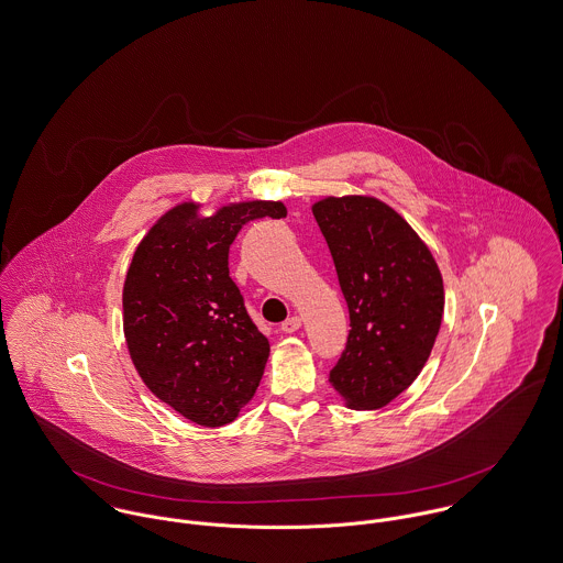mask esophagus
I'll list each match as a JSON object with an SVG mask.
<instances>
[{"instance_id": "obj_1", "label": "esophagus", "mask_w": 563, "mask_h": 563, "mask_svg": "<svg viewBox=\"0 0 563 563\" xmlns=\"http://www.w3.org/2000/svg\"><path fill=\"white\" fill-rule=\"evenodd\" d=\"M300 325H302V319H300L298 314H294V317H289V319H285V321L280 323V330H283L285 334H291V332L300 330Z\"/></svg>"}]
</instances>
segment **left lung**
Wrapping results in <instances>:
<instances>
[{
    "label": "left lung",
    "mask_w": 563,
    "mask_h": 563,
    "mask_svg": "<svg viewBox=\"0 0 563 563\" xmlns=\"http://www.w3.org/2000/svg\"><path fill=\"white\" fill-rule=\"evenodd\" d=\"M312 216L352 325L328 379L350 408H382L430 358L444 309L440 269L412 227L377 198L330 196L312 205Z\"/></svg>",
    "instance_id": "left-lung-1"
}]
</instances>
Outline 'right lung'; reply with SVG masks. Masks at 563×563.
<instances>
[{
  "label": "right lung",
  "instance_id": "obj_1",
  "mask_svg": "<svg viewBox=\"0 0 563 563\" xmlns=\"http://www.w3.org/2000/svg\"><path fill=\"white\" fill-rule=\"evenodd\" d=\"M184 202L157 220L126 272L123 325L144 384L202 428L231 423L263 377L269 343L229 276L244 224L285 218L283 202L227 205L200 218Z\"/></svg>",
  "mask_w": 563,
  "mask_h": 563
}]
</instances>
